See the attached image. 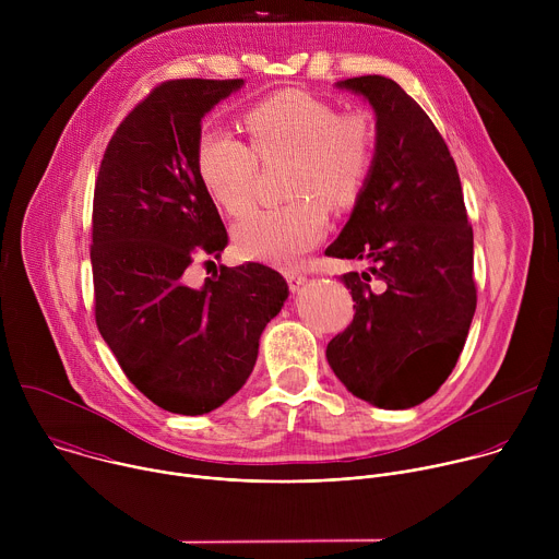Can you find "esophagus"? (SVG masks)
Returning <instances> with one entry per match:
<instances>
[{"label":"esophagus","mask_w":559,"mask_h":559,"mask_svg":"<svg viewBox=\"0 0 559 559\" xmlns=\"http://www.w3.org/2000/svg\"><path fill=\"white\" fill-rule=\"evenodd\" d=\"M285 278L292 289H300L307 283V272L298 270V267H289V270H285Z\"/></svg>","instance_id":"esophagus-1"}]
</instances>
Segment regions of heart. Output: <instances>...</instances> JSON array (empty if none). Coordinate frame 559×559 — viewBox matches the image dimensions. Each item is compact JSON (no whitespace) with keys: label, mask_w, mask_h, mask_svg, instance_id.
<instances>
[{"label":"heart","mask_w":559,"mask_h":559,"mask_svg":"<svg viewBox=\"0 0 559 559\" xmlns=\"http://www.w3.org/2000/svg\"><path fill=\"white\" fill-rule=\"evenodd\" d=\"M250 147L227 130L207 128L197 141V170L210 197L229 214L254 194L259 162L289 158L287 203L254 207L236 221L234 243L248 259L289 263L321 241L328 206L349 207L373 166V126L360 110L338 112L298 91L276 93L248 110Z\"/></svg>","instance_id":"obj_1"}]
</instances>
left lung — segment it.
Here are the masks:
<instances>
[{"label": "left lung", "mask_w": 559, "mask_h": 559, "mask_svg": "<svg viewBox=\"0 0 559 559\" xmlns=\"http://www.w3.org/2000/svg\"><path fill=\"white\" fill-rule=\"evenodd\" d=\"M336 88L376 115L373 166L328 257L360 261L343 274L356 313L330 341L328 362L360 401L409 409L453 371L473 313V229L453 156L427 112L393 79L352 76Z\"/></svg>", "instance_id": "left-lung-1"}]
</instances>
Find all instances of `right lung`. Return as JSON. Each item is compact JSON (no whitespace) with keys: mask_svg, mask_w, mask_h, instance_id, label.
Listing matches in <instances>:
<instances>
[{"mask_svg":"<svg viewBox=\"0 0 559 559\" xmlns=\"http://www.w3.org/2000/svg\"><path fill=\"white\" fill-rule=\"evenodd\" d=\"M243 79L156 86L112 134L93 203L97 328L128 380L173 414L201 416L246 384L265 325L289 296L261 263L183 281L227 231L197 170L201 119Z\"/></svg>","mask_w":559,"mask_h":559,"instance_id":"1","label":"right lung"}]
</instances>
